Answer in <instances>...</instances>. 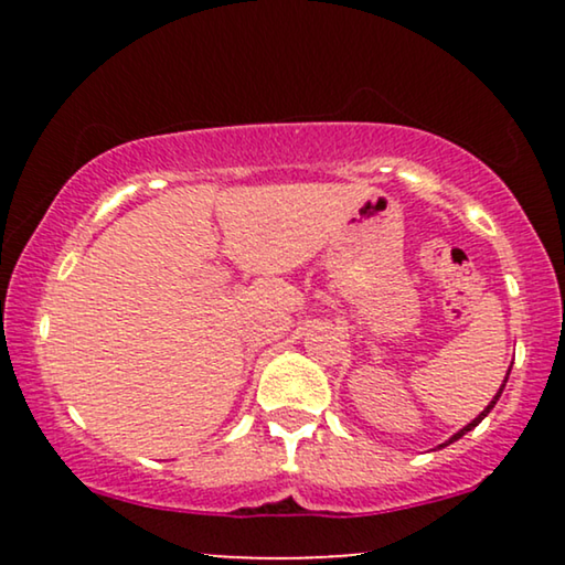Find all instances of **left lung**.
<instances>
[{
    "mask_svg": "<svg viewBox=\"0 0 565 565\" xmlns=\"http://www.w3.org/2000/svg\"><path fill=\"white\" fill-rule=\"evenodd\" d=\"M509 373H512V367H509V370H507V377H504V383H501V388H499V393H497V396H493V398H491V404H489V406H486V408H483V412H481V414H478L473 422H470V424H466V427H462L460 431H455V435H452L450 439H447V443H443V445H439V447H447V445H452V443H455V439H460L462 435H466V431H470V429H473V427H478V424H481V422L486 419V416H489V412H491V408H493V406H497V401H499V396H501V391H504V385H507V381H509Z\"/></svg>",
    "mask_w": 565,
    "mask_h": 565,
    "instance_id": "left-lung-1",
    "label": "left lung"
}]
</instances>
